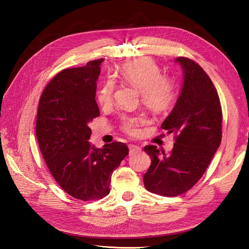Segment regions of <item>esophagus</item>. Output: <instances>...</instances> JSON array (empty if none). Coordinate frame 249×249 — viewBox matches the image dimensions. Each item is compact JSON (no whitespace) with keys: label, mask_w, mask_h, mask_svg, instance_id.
Masks as SVG:
<instances>
[{"label":"esophagus","mask_w":249,"mask_h":249,"mask_svg":"<svg viewBox=\"0 0 249 249\" xmlns=\"http://www.w3.org/2000/svg\"><path fill=\"white\" fill-rule=\"evenodd\" d=\"M140 150H141V148L138 145H136V144H129V153L130 154L139 152Z\"/></svg>","instance_id":"esophagus-1"}]
</instances>
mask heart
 Here are the masks:
<instances>
[{
    "instance_id": "heart-1",
    "label": "heart",
    "mask_w": 249,
    "mask_h": 249,
    "mask_svg": "<svg viewBox=\"0 0 249 249\" xmlns=\"http://www.w3.org/2000/svg\"><path fill=\"white\" fill-rule=\"evenodd\" d=\"M121 76L141 91L142 103L152 112H163L172 106L176 98V88L171 78L161 75L160 68L150 57H140L122 68ZM114 83L107 81L97 91L100 106H109L112 102ZM122 128L125 132L135 135L141 119L138 117L123 116Z\"/></svg>"
}]
</instances>
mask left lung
Segmentation results:
<instances>
[{"label":"left lung","instance_id":"8db88e82","mask_svg":"<svg viewBox=\"0 0 249 249\" xmlns=\"http://www.w3.org/2000/svg\"><path fill=\"white\" fill-rule=\"evenodd\" d=\"M184 73L179 97L161 124L176 134L172 152L166 155L154 145L144 151L151 164L143 177L147 191L175 197L193 188L205 174L222 138V109L217 89L205 71L190 58L178 57Z\"/></svg>","mask_w":249,"mask_h":249}]
</instances>
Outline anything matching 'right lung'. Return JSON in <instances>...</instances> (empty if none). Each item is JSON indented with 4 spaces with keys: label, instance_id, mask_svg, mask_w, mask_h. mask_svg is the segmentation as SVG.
I'll use <instances>...</instances> for the list:
<instances>
[{
    "label": "right lung",
    "instance_id": "obj_1",
    "mask_svg": "<svg viewBox=\"0 0 249 249\" xmlns=\"http://www.w3.org/2000/svg\"><path fill=\"white\" fill-rule=\"evenodd\" d=\"M102 61L57 73L37 111L36 136L49 172L65 193L82 201L106 197L113 172L129 152L123 142L103 148L89 142V123L100 116L95 98Z\"/></svg>",
    "mask_w": 249,
    "mask_h": 249
}]
</instances>
